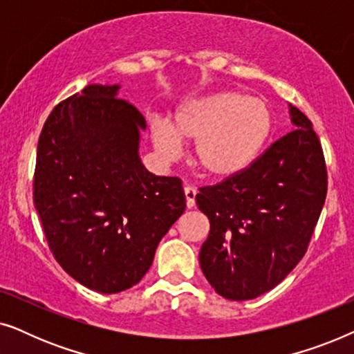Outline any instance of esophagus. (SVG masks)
<instances>
[{
	"instance_id": "34e87169",
	"label": "esophagus",
	"mask_w": 354,
	"mask_h": 354,
	"mask_svg": "<svg viewBox=\"0 0 354 354\" xmlns=\"http://www.w3.org/2000/svg\"><path fill=\"white\" fill-rule=\"evenodd\" d=\"M183 192H185V198H187V207H188V209H192V207L195 206V196H196L198 190L192 185H185Z\"/></svg>"
}]
</instances>
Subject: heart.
<instances>
[{
	"mask_svg": "<svg viewBox=\"0 0 354 354\" xmlns=\"http://www.w3.org/2000/svg\"><path fill=\"white\" fill-rule=\"evenodd\" d=\"M274 129L268 101L245 91L225 90L187 101L174 114L171 127L156 122L151 129L154 148L174 158L180 140L195 142L193 162L212 180H229L253 166Z\"/></svg>",
	"mask_w": 354,
	"mask_h": 354,
	"instance_id": "1",
	"label": "heart"
}]
</instances>
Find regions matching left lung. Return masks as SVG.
<instances>
[{
    "label": "left lung",
    "instance_id": "left-lung-1",
    "mask_svg": "<svg viewBox=\"0 0 354 354\" xmlns=\"http://www.w3.org/2000/svg\"><path fill=\"white\" fill-rule=\"evenodd\" d=\"M290 115L297 129L248 171L196 195L209 219L201 270L227 299H253L282 282L306 253L321 216L327 195L321 142L301 111L290 104Z\"/></svg>",
    "mask_w": 354,
    "mask_h": 354
}]
</instances>
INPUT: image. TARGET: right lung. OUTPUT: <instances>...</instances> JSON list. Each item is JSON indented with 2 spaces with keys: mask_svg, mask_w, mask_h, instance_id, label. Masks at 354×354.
I'll list each match as a JSON object with an SVG mask.
<instances>
[{
  "mask_svg": "<svg viewBox=\"0 0 354 354\" xmlns=\"http://www.w3.org/2000/svg\"><path fill=\"white\" fill-rule=\"evenodd\" d=\"M119 85H88L55 106L37 148L33 203L48 246L72 279L100 293L138 283L185 211L178 177L138 158L142 113Z\"/></svg>",
  "mask_w": 354,
  "mask_h": 354,
  "instance_id": "1",
  "label": "right lung"
}]
</instances>
